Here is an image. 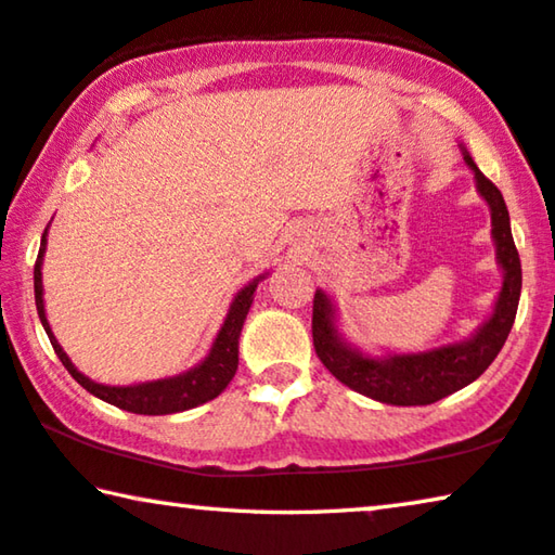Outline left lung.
<instances>
[{"instance_id":"8db88e82","label":"left lung","mask_w":555,"mask_h":555,"mask_svg":"<svg viewBox=\"0 0 555 555\" xmlns=\"http://www.w3.org/2000/svg\"><path fill=\"white\" fill-rule=\"evenodd\" d=\"M464 163L472 167L479 195L487 199L491 212V240L496 244V261L504 271L494 313L483 321L472 338L439 346L422 353H392L373 358L340 336L336 325V306L321 288L313 296V348L321 363L338 377L343 385L365 398L385 404H433L469 383L494 363L499 350L512 333V325L521 296V259H518L506 202L494 182L464 151Z\"/></svg>"}]
</instances>
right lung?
I'll use <instances>...</instances> for the list:
<instances>
[{
  "label": "right lung",
  "mask_w": 555,
  "mask_h": 555,
  "mask_svg": "<svg viewBox=\"0 0 555 555\" xmlns=\"http://www.w3.org/2000/svg\"><path fill=\"white\" fill-rule=\"evenodd\" d=\"M47 232L49 230H43L39 257H37V263H34V298H37L39 319L51 340V346H54V353L59 356L61 363H64L66 371L72 373V377L81 385V388L95 395V398H101L103 402L116 404L120 410L135 412V415H172V412H184V410L197 408L202 402L215 400L217 395L230 385V380L236 373V365H240L242 325H244L246 313L251 309L254 292H257L259 281L267 274L249 281V284L234 296L222 328H219L212 348H209V353L202 363L190 367V371L182 375L163 377V380L140 383V385H122V388L118 385L116 388V385L93 383L91 377L78 373L76 365L72 363V358L64 353V348L59 346L56 336L51 333L47 311H43V284H41V263H43V251H47Z\"/></svg>",
  "instance_id": "obj_1"
}]
</instances>
